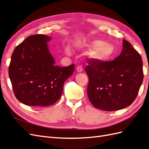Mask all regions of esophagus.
Wrapping results in <instances>:
<instances>
[{
	"label": "esophagus",
	"instance_id": "obj_1",
	"mask_svg": "<svg viewBox=\"0 0 149 149\" xmlns=\"http://www.w3.org/2000/svg\"><path fill=\"white\" fill-rule=\"evenodd\" d=\"M76 70H77L78 73H81L83 71V67L81 66H78L76 67Z\"/></svg>",
	"mask_w": 149,
	"mask_h": 149
}]
</instances>
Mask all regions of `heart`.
I'll return each instance as SVG.
<instances>
[{"mask_svg":"<svg viewBox=\"0 0 149 149\" xmlns=\"http://www.w3.org/2000/svg\"><path fill=\"white\" fill-rule=\"evenodd\" d=\"M76 45L79 48H92L88 55L89 58L99 62H104L109 60L114 54V47L112 44L104 42L100 40H93L89 41L76 43ZM65 52L68 55H70L71 50L70 47L67 45Z\"/></svg>","mask_w":149,"mask_h":149,"instance_id":"heart-1","label":"heart"}]
</instances>
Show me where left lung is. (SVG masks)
<instances>
[{
	"mask_svg": "<svg viewBox=\"0 0 149 149\" xmlns=\"http://www.w3.org/2000/svg\"><path fill=\"white\" fill-rule=\"evenodd\" d=\"M88 61L87 93L94 107L113 111L131 104L143 79L141 56L131 44L124 39L122 52L113 61Z\"/></svg>",
	"mask_w": 149,
	"mask_h": 149,
	"instance_id": "obj_1",
	"label": "left lung"
}]
</instances>
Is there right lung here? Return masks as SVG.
<instances>
[{
    "label": "right lung",
    "instance_id": "obj_1",
    "mask_svg": "<svg viewBox=\"0 0 149 149\" xmlns=\"http://www.w3.org/2000/svg\"><path fill=\"white\" fill-rule=\"evenodd\" d=\"M51 39L41 34L29 36L12 55L8 74L16 98L25 105L55 104L61 97L65 81L74 71V64L55 65L47 43Z\"/></svg>",
    "mask_w": 149,
    "mask_h": 149
}]
</instances>
